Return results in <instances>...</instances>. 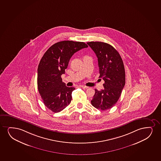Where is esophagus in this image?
I'll use <instances>...</instances> for the list:
<instances>
[{
	"instance_id": "esophagus-1",
	"label": "esophagus",
	"mask_w": 161,
	"mask_h": 161,
	"mask_svg": "<svg viewBox=\"0 0 161 161\" xmlns=\"http://www.w3.org/2000/svg\"><path fill=\"white\" fill-rule=\"evenodd\" d=\"M80 87H81V88H83V89H88L89 87L88 86H80Z\"/></svg>"
}]
</instances>
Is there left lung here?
I'll list each match as a JSON object with an SVG mask.
<instances>
[{
  "mask_svg": "<svg viewBox=\"0 0 161 161\" xmlns=\"http://www.w3.org/2000/svg\"><path fill=\"white\" fill-rule=\"evenodd\" d=\"M96 54L99 77L104 80L103 89L95 90L91 103L102 110L112 108L118 101L125 84V71L122 58L112 46L102 42H87Z\"/></svg>",
  "mask_w": 161,
  "mask_h": 161,
  "instance_id": "left-lung-1",
  "label": "left lung"
}]
</instances>
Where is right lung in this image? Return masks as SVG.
<instances>
[{"label": "right lung", "instance_id": "add662e5", "mask_svg": "<svg viewBox=\"0 0 161 161\" xmlns=\"http://www.w3.org/2000/svg\"><path fill=\"white\" fill-rule=\"evenodd\" d=\"M88 47L83 42L60 41L49 47L41 58L37 69L38 90L44 104L54 113L61 112L71 103L75 88L65 86L61 76L74 53Z\"/></svg>", "mask_w": 161, "mask_h": 161}]
</instances>
